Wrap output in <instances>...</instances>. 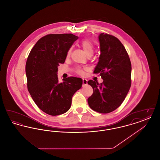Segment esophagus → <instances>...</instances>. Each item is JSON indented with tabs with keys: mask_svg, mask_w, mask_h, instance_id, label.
I'll return each instance as SVG.
<instances>
[{
	"mask_svg": "<svg viewBox=\"0 0 160 160\" xmlns=\"http://www.w3.org/2000/svg\"><path fill=\"white\" fill-rule=\"evenodd\" d=\"M88 84V80L86 79H83V86H85Z\"/></svg>",
	"mask_w": 160,
	"mask_h": 160,
	"instance_id": "1",
	"label": "esophagus"
}]
</instances>
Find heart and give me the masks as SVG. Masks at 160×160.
Here are the masks:
<instances>
[{
    "label": "heart",
    "mask_w": 160,
    "mask_h": 160,
    "mask_svg": "<svg viewBox=\"0 0 160 160\" xmlns=\"http://www.w3.org/2000/svg\"><path fill=\"white\" fill-rule=\"evenodd\" d=\"M81 46L84 52L87 56H92L93 52H94V47L93 44L92 43L91 40L88 39H83L82 42H81ZM71 50L69 49L67 53V56H69L71 54ZM77 72L79 74H83V70H82L81 69H77Z\"/></svg>",
    "instance_id": "heart-1"
}]
</instances>
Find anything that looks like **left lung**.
I'll return each instance as SVG.
<instances>
[{
	"mask_svg": "<svg viewBox=\"0 0 160 160\" xmlns=\"http://www.w3.org/2000/svg\"><path fill=\"white\" fill-rule=\"evenodd\" d=\"M99 61L93 73L99 74L103 82L89 80L93 92L89 106L101 113H110L121 105L131 87V63L124 46L114 36L102 33L98 36Z\"/></svg>",
	"mask_w": 160,
	"mask_h": 160,
	"instance_id": "left-lung-1",
	"label": "left lung"
}]
</instances>
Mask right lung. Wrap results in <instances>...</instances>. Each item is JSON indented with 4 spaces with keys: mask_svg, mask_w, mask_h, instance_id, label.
Segmentation results:
<instances>
[{
    "mask_svg": "<svg viewBox=\"0 0 160 160\" xmlns=\"http://www.w3.org/2000/svg\"><path fill=\"white\" fill-rule=\"evenodd\" d=\"M78 38L72 33L49 34L39 39L31 50L26 64L28 89L37 106L56 116L68 111L73 95L83 84L69 77L59 82L58 66L65 61L72 44Z\"/></svg>",
    "mask_w": 160,
    "mask_h": 160,
    "instance_id": "1",
    "label": "right lung"
}]
</instances>
